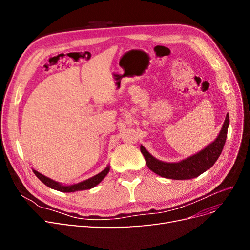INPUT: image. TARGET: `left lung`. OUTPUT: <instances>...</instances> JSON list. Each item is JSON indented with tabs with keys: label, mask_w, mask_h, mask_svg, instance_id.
Listing matches in <instances>:
<instances>
[{
	"label": "left lung",
	"mask_w": 250,
	"mask_h": 250,
	"mask_svg": "<svg viewBox=\"0 0 250 250\" xmlns=\"http://www.w3.org/2000/svg\"><path fill=\"white\" fill-rule=\"evenodd\" d=\"M229 124V116L226 115L222 129L218 138L209 145L185 161L179 163H164L156 160L148 151L141 146V152L145 157L148 168L157 175L170 179H191L199 176L200 174L208 170L220 156L228 135Z\"/></svg>",
	"instance_id": "1"
}]
</instances>
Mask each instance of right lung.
<instances>
[{"mask_svg": "<svg viewBox=\"0 0 250 250\" xmlns=\"http://www.w3.org/2000/svg\"><path fill=\"white\" fill-rule=\"evenodd\" d=\"M34 174L37 176L41 181L46 185L47 187L51 188H54V190H57L59 192H63V193H71V192H76V191H82V190H88V188H92L94 187H96L98 184L101 183V180L107 175V173L109 172V167H107L106 169H104L101 173L97 174L96 176L89 178L87 180L82 181V183L76 184V185H72V186H62L56 181L52 180L46 176H43L42 174L39 173L37 171L33 170Z\"/></svg>", "mask_w": 250, "mask_h": 250, "instance_id": "obj_1", "label": "right lung"}]
</instances>
